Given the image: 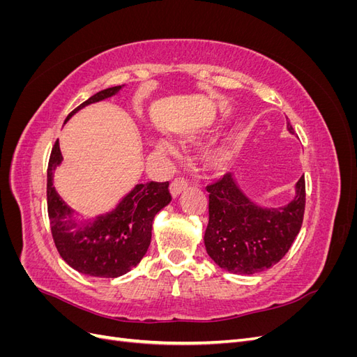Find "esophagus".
Returning a JSON list of instances; mask_svg holds the SVG:
<instances>
[{
  "label": "esophagus",
  "mask_w": 357,
  "mask_h": 357,
  "mask_svg": "<svg viewBox=\"0 0 357 357\" xmlns=\"http://www.w3.org/2000/svg\"><path fill=\"white\" fill-rule=\"evenodd\" d=\"M186 188H188V183H186L185 180H183V178H176V180L172 181L171 185H169V193H171V197L176 199L183 190H186Z\"/></svg>",
  "instance_id": "34e87169"
}]
</instances>
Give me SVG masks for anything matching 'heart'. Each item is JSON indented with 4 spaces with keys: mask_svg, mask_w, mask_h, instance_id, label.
I'll return each mask as SVG.
<instances>
[{
    "mask_svg": "<svg viewBox=\"0 0 357 357\" xmlns=\"http://www.w3.org/2000/svg\"><path fill=\"white\" fill-rule=\"evenodd\" d=\"M198 138H199V135H197V134H193V135L189 137V139H192V142H193V139H198ZM156 149L162 153H169V155L174 153V147H172L168 143H165V142H158ZM229 160H231V150H229L228 146H225V144H219L218 147H214L208 155V162L211 164V167L215 168V169L225 168L226 165L229 164Z\"/></svg>",
    "mask_w": 357,
    "mask_h": 357,
    "instance_id": "1",
    "label": "heart"
}]
</instances>
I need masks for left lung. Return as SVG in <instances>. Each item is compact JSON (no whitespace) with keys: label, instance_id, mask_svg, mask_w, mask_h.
<instances>
[{"label":"left lung","instance_id":"left-lung-1","mask_svg":"<svg viewBox=\"0 0 357 357\" xmlns=\"http://www.w3.org/2000/svg\"><path fill=\"white\" fill-rule=\"evenodd\" d=\"M287 131L294 128L287 121ZM208 225L204 244L215 265L232 274L262 273L283 259L299 234L305 210V180L282 207H264L248 198L231 172L207 188Z\"/></svg>","mask_w":357,"mask_h":357}]
</instances>
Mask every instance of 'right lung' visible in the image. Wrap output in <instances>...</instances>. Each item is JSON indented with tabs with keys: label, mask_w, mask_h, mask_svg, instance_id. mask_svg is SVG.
<instances>
[{
	"label": "right lung",
	"mask_w": 357,
	"mask_h": 357,
	"mask_svg": "<svg viewBox=\"0 0 357 357\" xmlns=\"http://www.w3.org/2000/svg\"><path fill=\"white\" fill-rule=\"evenodd\" d=\"M123 86L100 91L71 112L66 122L86 105L112 98ZM62 164L56 139L47 168V211L53 241L61 257L80 274L116 278L137 266L152 241L155 215L171 202L168 181L139 183L116 204L95 218H79L53 186V174Z\"/></svg>",
	"instance_id": "1"
}]
</instances>
